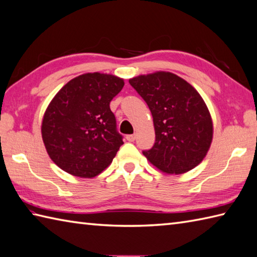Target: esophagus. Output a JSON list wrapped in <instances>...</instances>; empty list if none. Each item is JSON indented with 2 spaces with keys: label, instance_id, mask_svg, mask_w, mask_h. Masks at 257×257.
<instances>
[{
  "label": "esophagus",
  "instance_id": "esophagus-1",
  "mask_svg": "<svg viewBox=\"0 0 257 257\" xmlns=\"http://www.w3.org/2000/svg\"><path fill=\"white\" fill-rule=\"evenodd\" d=\"M125 139H127L128 142H130V143H132V142H135V139H136V135H128L127 137H125Z\"/></svg>",
  "mask_w": 257,
  "mask_h": 257
}]
</instances>
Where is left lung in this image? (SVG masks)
Returning <instances> with one entry per match:
<instances>
[{
	"label": "left lung",
	"instance_id": "8db88e82",
	"mask_svg": "<svg viewBox=\"0 0 257 257\" xmlns=\"http://www.w3.org/2000/svg\"><path fill=\"white\" fill-rule=\"evenodd\" d=\"M153 114L156 143L143 154L166 174H184L202 163L213 140V121L192 84L158 71L129 80Z\"/></svg>",
	"mask_w": 257,
	"mask_h": 257
}]
</instances>
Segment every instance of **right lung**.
Wrapping results in <instances>:
<instances>
[{
    "label": "right lung",
    "instance_id": "1",
    "mask_svg": "<svg viewBox=\"0 0 257 257\" xmlns=\"http://www.w3.org/2000/svg\"><path fill=\"white\" fill-rule=\"evenodd\" d=\"M123 85L112 74L84 73L54 95L41 133L50 158L64 172L92 178L112 163L123 142L109 104Z\"/></svg>",
    "mask_w": 257,
    "mask_h": 257
}]
</instances>
